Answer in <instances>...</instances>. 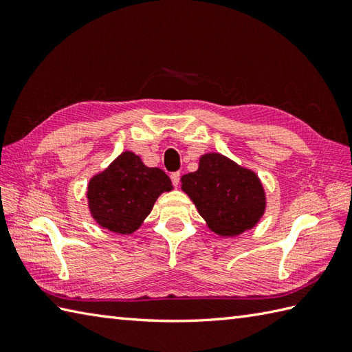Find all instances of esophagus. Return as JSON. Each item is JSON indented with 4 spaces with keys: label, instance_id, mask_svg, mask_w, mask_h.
<instances>
[{
    "label": "esophagus",
    "instance_id": "obj_1",
    "mask_svg": "<svg viewBox=\"0 0 352 352\" xmlns=\"http://www.w3.org/2000/svg\"><path fill=\"white\" fill-rule=\"evenodd\" d=\"M170 180H172V184H174L175 188H177L178 183H180V172H172Z\"/></svg>",
    "mask_w": 352,
    "mask_h": 352
}]
</instances>
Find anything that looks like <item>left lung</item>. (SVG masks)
<instances>
[{"label": "left lung", "instance_id": "8db88e82", "mask_svg": "<svg viewBox=\"0 0 352 352\" xmlns=\"http://www.w3.org/2000/svg\"><path fill=\"white\" fill-rule=\"evenodd\" d=\"M182 189L219 236L251 230L265 213V189L258 177L218 153L201 155L198 169L182 177Z\"/></svg>", "mask_w": 352, "mask_h": 352}]
</instances>
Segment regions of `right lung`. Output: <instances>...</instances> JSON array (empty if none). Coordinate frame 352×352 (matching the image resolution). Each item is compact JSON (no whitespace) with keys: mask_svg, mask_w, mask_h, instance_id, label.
I'll return each mask as SVG.
<instances>
[{"mask_svg":"<svg viewBox=\"0 0 352 352\" xmlns=\"http://www.w3.org/2000/svg\"><path fill=\"white\" fill-rule=\"evenodd\" d=\"M170 189L169 177L162 169L148 168L139 155L125 151L91 178L89 208L102 228L130 234L151 213L155 199Z\"/></svg>","mask_w":352,"mask_h":352,"instance_id":"obj_1","label":"right lung"}]
</instances>
